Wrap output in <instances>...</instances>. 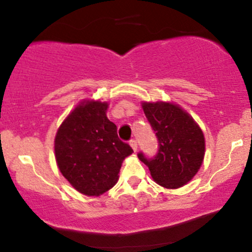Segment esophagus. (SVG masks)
Masks as SVG:
<instances>
[{
  "instance_id": "1",
  "label": "esophagus",
  "mask_w": 252,
  "mask_h": 252,
  "mask_svg": "<svg viewBox=\"0 0 252 252\" xmlns=\"http://www.w3.org/2000/svg\"><path fill=\"white\" fill-rule=\"evenodd\" d=\"M130 146H131V148H132V150H134V152H136V150H137V141L136 140H130Z\"/></svg>"
}]
</instances>
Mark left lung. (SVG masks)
I'll return each instance as SVG.
<instances>
[{
	"mask_svg": "<svg viewBox=\"0 0 252 252\" xmlns=\"http://www.w3.org/2000/svg\"><path fill=\"white\" fill-rule=\"evenodd\" d=\"M144 115L158 138L153 158L142 152L138 158L148 166L154 181L166 189H179L200 168L205 155L201 129L180 106L170 103H143Z\"/></svg>",
	"mask_w": 252,
	"mask_h": 252,
	"instance_id": "8db88e82",
	"label": "left lung"
}]
</instances>
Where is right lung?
Returning <instances> with one entry per match:
<instances>
[{"label":"right lung","mask_w":252,"mask_h":252,"mask_svg":"<svg viewBox=\"0 0 252 252\" xmlns=\"http://www.w3.org/2000/svg\"><path fill=\"white\" fill-rule=\"evenodd\" d=\"M108 103L83 102L63 121L54 141L58 167L78 192L99 195L116 184L134 150L106 117Z\"/></svg>","instance_id":"add662e5"}]
</instances>
